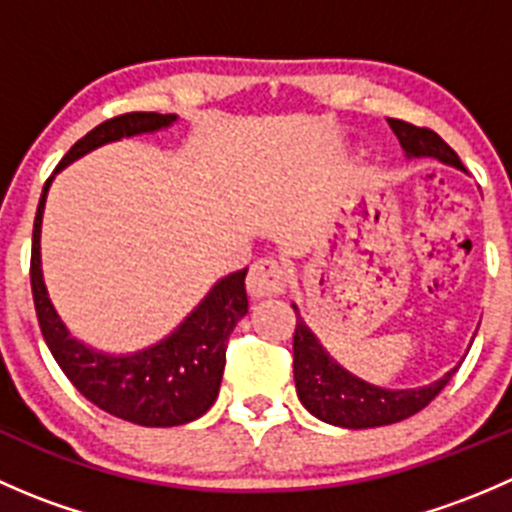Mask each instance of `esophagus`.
Listing matches in <instances>:
<instances>
[{"instance_id": "esophagus-1", "label": "esophagus", "mask_w": 512, "mask_h": 512, "mask_svg": "<svg viewBox=\"0 0 512 512\" xmlns=\"http://www.w3.org/2000/svg\"><path fill=\"white\" fill-rule=\"evenodd\" d=\"M285 270L280 267V262L270 260H257L250 267V275H247V292L255 299L265 297H277V294L285 292Z\"/></svg>"}]
</instances>
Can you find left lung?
<instances>
[{"instance_id": "left-lung-1", "label": "left lung", "mask_w": 512, "mask_h": 512, "mask_svg": "<svg viewBox=\"0 0 512 512\" xmlns=\"http://www.w3.org/2000/svg\"><path fill=\"white\" fill-rule=\"evenodd\" d=\"M389 126L399 138L406 158H436L438 163L453 165V168L466 173L461 158L438 133L411 126L406 121H396V118H389ZM292 309L297 314V329H294V386H297V396L309 414L324 423H332V426L374 428L404 421V418L426 409L458 369V366H453L441 379L426 386H416V389H386V386L369 384V381L359 379L352 371L344 369L324 349L317 334L299 317L297 304H292Z\"/></svg>"}]
</instances>
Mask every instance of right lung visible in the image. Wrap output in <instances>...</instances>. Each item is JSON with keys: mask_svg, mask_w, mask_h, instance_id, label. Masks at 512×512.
I'll return each instance as SVG.
<instances>
[{"mask_svg": "<svg viewBox=\"0 0 512 512\" xmlns=\"http://www.w3.org/2000/svg\"><path fill=\"white\" fill-rule=\"evenodd\" d=\"M178 121V113H123L103 121L56 165L54 175L86 153L121 138L165 131ZM54 175L41 190L32 235V294L41 334L71 384L106 414L138 423L168 428L195 421L215 404L225 371V344L235 324L247 314L245 270L220 277L193 312L170 334L146 349L111 354L81 342L49 299L41 270V220Z\"/></svg>", "mask_w": 512, "mask_h": 512, "instance_id": "right-lung-1", "label": "right lung"}]
</instances>
